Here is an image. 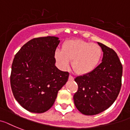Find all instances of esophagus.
<instances>
[{"label": "esophagus", "mask_w": 130, "mask_h": 130, "mask_svg": "<svg viewBox=\"0 0 130 130\" xmlns=\"http://www.w3.org/2000/svg\"><path fill=\"white\" fill-rule=\"evenodd\" d=\"M69 80H74V77L72 76V75H69Z\"/></svg>", "instance_id": "1"}]
</instances>
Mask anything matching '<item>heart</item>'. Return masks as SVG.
<instances>
[{
  "mask_svg": "<svg viewBox=\"0 0 130 130\" xmlns=\"http://www.w3.org/2000/svg\"><path fill=\"white\" fill-rule=\"evenodd\" d=\"M102 55L101 47L96 43L75 40L65 41L62 50L55 51V58L60 67L65 69L72 61V68L78 75H86L99 65Z\"/></svg>",
  "mask_w": 130,
  "mask_h": 130,
  "instance_id": "heart-1",
  "label": "heart"
}]
</instances>
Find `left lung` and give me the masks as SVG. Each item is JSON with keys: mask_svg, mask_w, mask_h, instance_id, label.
<instances>
[{"mask_svg": "<svg viewBox=\"0 0 130 130\" xmlns=\"http://www.w3.org/2000/svg\"><path fill=\"white\" fill-rule=\"evenodd\" d=\"M103 52L102 63L89 74L75 78L78 90L73 96L75 105L82 114H98L106 110L117 99L122 86V65L114 50L98 43Z\"/></svg>", "mask_w": 130, "mask_h": 130, "instance_id": "1", "label": "left lung"}]
</instances>
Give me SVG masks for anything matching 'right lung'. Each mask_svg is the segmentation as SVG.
Instances as JSON below:
<instances>
[{
    "label": "right lung",
    "instance_id": "right-lung-1",
    "mask_svg": "<svg viewBox=\"0 0 130 130\" xmlns=\"http://www.w3.org/2000/svg\"><path fill=\"white\" fill-rule=\"evenodd\" d=\"M59 41L55 36L34 38L15 55L10 74L12 91L18 103L29 112L48 110L68 80V72L59 70L55 65Z\"/></svg>",
    "mask_w": 130,
    "mask_h": 130
}]
</instances>
